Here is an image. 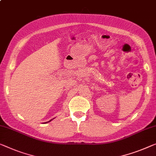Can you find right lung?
Masks as SVG:
<instances>
[{
  "mask_svg": "<svg viewBox=\"0 0 156 156\" xmlns=\"http://www.w3.org/2000/svg\"><path fill=\"white\" fill-rule=\"evenodd\" d=\"M51 120H50V121H48V122H50V121H51Z\"/></svg>",
  "mask_w": 156,
  "mask_h": 156,
  "instance_id": "obj_1",
  "label": "right lung"
}]
</instances>
